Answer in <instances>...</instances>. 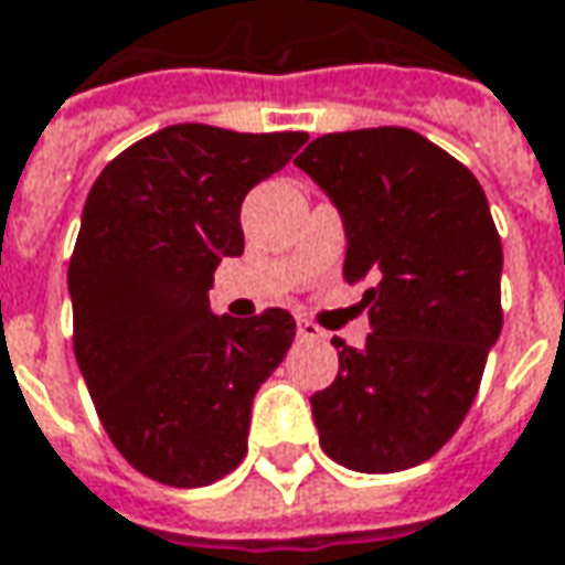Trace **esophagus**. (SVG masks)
Returning a JSON list of instances; mask_svg holds the SVG:
<instances>
[{
    "label": "esophagus",
    "instance_id": "34e87169",
    "mask_svg": "<svg viewBox=\"0 0 565 565\" xmlns=\"http://www.w3.org/2000/svg\"><path fill=\"white\" fill-rule=\"evenodd\" d=\"M298 339L317 342V339H323V329L317 327V323H310V320H298Z\"/></svg>",
    "mask_w": 565,
    "mask_h": 565
}]
</instances>
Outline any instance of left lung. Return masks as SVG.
<instances>
[{"instance_id": "8db88e82", "label": "left lung", "mask_w": 565, "mask_h": 565, "mask_svg": "<svg viewBox=\"0 0 565 565\" xmlns=\"http://www.w3.org/2000/svg\"><path fill=\"white\" fill-rule=\"evenodd\" d=\"M335 204L373 332L310 397L320 445L358 472L429 460L457 433L501 335L503 252L479 180L404 127L327 132L295 158Z\"/></svg>"}]
</instances>
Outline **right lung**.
<instances>
[{
	"label": "right lung",
	"mask_w": 565,
	"mask_h": 565,
	"mask_svg": "<svg viewBox=\"0 0 565 565\" xmlns=\"http://www.w3.org/2000/svg\"><path fill=\"white\" fill-rule=\"evenodd\" d=\"M305 132L173 124L120 151L86 195L67 267L74 354L98 419L154 482L202 488L248 450L252 401L295 339L289 310L248 320L207 305L238 211Z\"/></svg>",
	"instance_id": "1"
}]
</instances>
